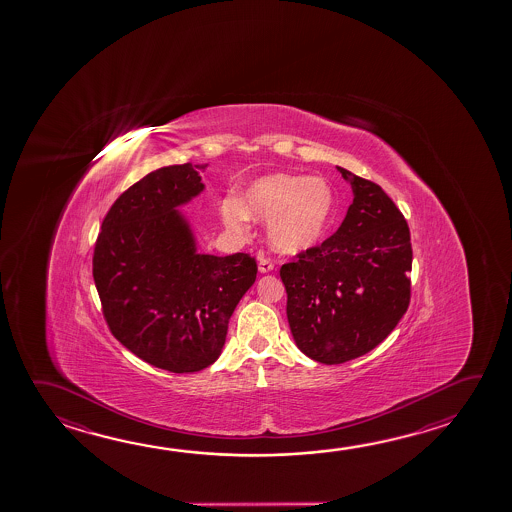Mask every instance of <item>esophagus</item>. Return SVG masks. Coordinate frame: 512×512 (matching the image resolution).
<instances>
[{
    "instance_id": "1",
    "label": "esophagus",
    "mask_w": 512,
    "mask_h": 512,
    "mask_svg": "<svg viewBox=\"0 0 512 512\" xmlns=\"http://www.w3.org/2000/svg\"><path fill=\"white\" fill-rule=\"evenodd\" d=\"M275 269V262L268 259L264 253H259V271L260 273H269Z\"/></svg>"
}]
</instances>
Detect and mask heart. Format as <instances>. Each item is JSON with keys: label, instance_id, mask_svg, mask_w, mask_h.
<instances>
[{"label": "heart", "instance_id": "obj_1", "mask_svg": "<svg viewBox=\"0 0 512 512\" xmlns=\"http://www.w3.org/2000/svg\"><path fill=\"white\" fill-rule=\"evenodd\" d=\"M334 194L327 181L275 172L255 181L246 198L226 196L221 216L235 232H243L250 216L269 221V237L278 250L293 253L320 241L331 221Z\"/></svg>", "mask_w": 512, "mask_h": 512}]
</instances>
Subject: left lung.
<instances>
[{"instance_id": "obj_1", "label": "left lung", "mask_w": 512, "mask_h": 512, "mask_svg": "<svg viewBox=\"0 0 512 512\" xmlns=\"http://www.w3.org/2000/svg\"><path fill=\"white\" fill-rule=\"evenodd\" d=\"M338 171L354 192L343 223L280 268L296 345L325 365L376 349L412 296V243L401 210L374 181Z\"/></svg>"}]
</instances>
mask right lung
Masks as SVG:
<instances>
[{"instance_id":"obj_1","label":"right lung","mask_w":512,"mask_h":512,"mask_svg":"<svg viewBox=\"0 0 512 512\" xmlns=\"http://www.w3.org/2000/svg\"><path fill=\"white\" fill-rule=\"evenodd\" d=\"M198 165L147 174L118 196L93 250V280L109 331L153 367L212 365L230 316L257 278L248 253L199 255L176 208L203 190Z\"/></svg>"}]
</instances>
